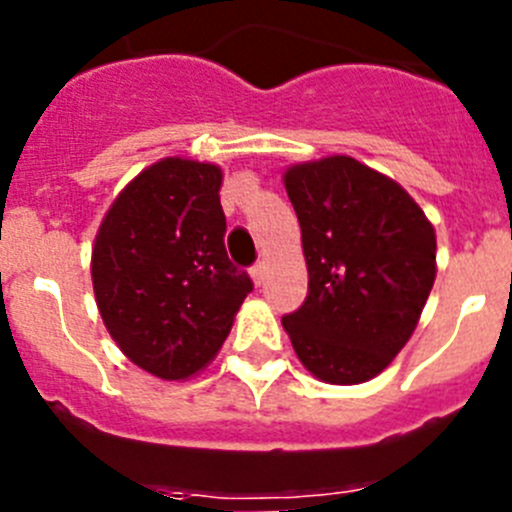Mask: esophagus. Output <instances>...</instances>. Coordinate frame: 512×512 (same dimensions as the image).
<instances>
[{"label":"esophagus","instance_id":"obj_1","mask_svg":"<svg viewBox=\"0 0 512 512\" xmlns=\"http://www.w3.org/2000/svg\"><path fill=\"white\" fill-rule=\"evenodd\" d=\"M251 279L256 287H261V284L266 282V264L264 261H256V264L251 266Z\"/></svg>","mask_w":512,"mask_h":512}]
</instances>
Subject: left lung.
Segmentation results:
<instances>
[{"mask_svg":"<svg viewBox=\"0 0 512 512\" xmlns=\"http://www.w3.org/2000/svg\"><path fill=\"white\" fill-rule=\"evenodd\" d=\"M307 261V297L282 325L310 374L377 377L410 341L436 279V230L390 176L351 156L284 171Z\"/></svg>","mask_w":512,"mask_h":512,"instance_id":"1","label":"left lung"}]
</instances>
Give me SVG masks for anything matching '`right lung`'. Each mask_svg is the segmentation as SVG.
<instances>
[{"mask_svg":"<svg viewBox=\"0 0 512 512\" xmlns=\"http://www.w3.org/2000/svg\"><path fill=\"white\" fill-rule=\"evenodd\" d=\"M220 184V166L164 158L117 194L99 225V315L122 354L158 379L210 364L253 289L225 253Z\"/></svg>","mask_w":512,"mask_h":512,"instance_id":"add662e5","label":"right lung"}]
</instances>
